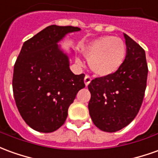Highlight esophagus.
<instances>
[{
	"label": "esophagus",
	"instance_id": "1",
	"mask_svg": "<svg viewBox=\"0 0 158 158\" xmlns=\"http://www.w3.org/2000/svg\"><path fill=\"white\" fill-rule=\"evenodd\" d=\"M91 77H90V75H85V79H84V80H85V85H89V84H90V81H91Z\"/></svg>",
	"mask_w": 158,
	"mask_h": 158
}]
</instances>
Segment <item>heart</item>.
Masks as SVG:
<instances>
[{
    "label": "heart",
    "mask_w": 158,
    "mask_h": 158,
    "mask_svg": "<svg viewBox=\"0 0 158 158\" xmlns=\"http://www.w3.org/2000/svg\"><path fill=\"white\" fill-rule=\"evenodd\" d=\"M127 46L120 37L103 36L86 45L83 52L91 71L98 76H108L117 71L124 61ZM80 64V60H77Z\"/></svg>",
    "instance_id": "1"
}]
</instances>
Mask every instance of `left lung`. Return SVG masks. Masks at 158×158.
Here are the masks:
<instances>
[{
	"mask_svg": "<svg viewBox=\"0 0 158 158\" xmlns=\"http://www.w3.org/2000/svg\"><path fill=\"white\" fill-rule=\"evenodd\" d=\"M127 56L121 68L98 77L88 85V108L91 120L100 130L114 133L128 125L139 113L146 88L148 66L144 48L124 34Z\"/></svg>",
	"mask_w": 158,
	"mask_h": 158,
	"instance_id": "8db88e82",
	"label": "left lung"
}]
</instances>
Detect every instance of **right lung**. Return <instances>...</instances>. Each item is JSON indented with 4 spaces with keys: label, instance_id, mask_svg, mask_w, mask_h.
Returning <instances> with one entry per match:
<instances>
[{
    "label": "right lung",
    "instance_id": "obj_1",
    "mask_svg": "<svg viewBox=\"0 0 158 158\" xmlns=\"http://www.w3.org/2000/svg\"><path fill=\"white\" fill-rule=\"evenodd\" d=\"M74 26L46 27L25 41L15 61L14 100L23 120L41 133H52L63 125L78 91L85 86V74L75 75L58 43Z\"/></svg>",
    "mask_w": 158,
    "mask_h": 158
}]
</instances>
